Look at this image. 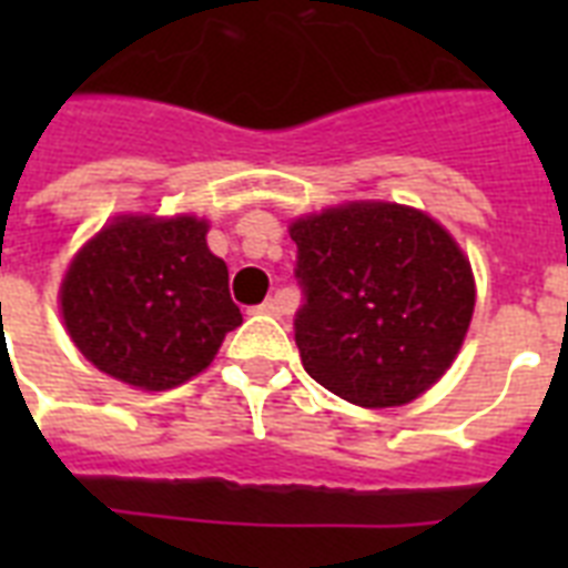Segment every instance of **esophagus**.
I'll return each mask as SVG.
<instances>
[{
  "instance_id": "34e87169",
  "label": "esophagus",
  "mask_w": 568,
  "mask_h": 568,
  "mask_svg": "<svg viewBox=\"0 0 568 568\" xmlns=\"http://www.w3.org/2000/svg\"><path fill=\"white\" fill-rule=\"evenodd\" d=\"M285 310H288V297H285L283 292H276L274 297H267L265 303H258L256 306V312H262V315H276V318H280Z\"/></svg>"
}]
</instances>
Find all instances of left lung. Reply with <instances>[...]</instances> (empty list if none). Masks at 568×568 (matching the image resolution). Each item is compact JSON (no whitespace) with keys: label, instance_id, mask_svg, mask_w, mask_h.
Wrapping results in <instances>:
<instances>
[{"label":"left lung","instance_id":"left-lung-1","mask_svg":"<svg viewBox=\"0 0 568 568\" xmlns=\"http://www.w3.org/2000/svg\"><path fill=\"white\" fill-rule=\"evenodd\" d=\"M303 368L356 406H400L454 363L475 312L471 265L427 214L354 203L292 223Z\"/></svg>","mask_w":568,"mask_h":568}]
</instances>
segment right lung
I'll return each mask as SVG.
<instances>
[{
  "instance_id": "1",
  "label": "right lung",
  "mask_w": 568,
  "mask_h": 568,
  "mask_svg": "<svg viewBox=\"0 0 568 568\" xmlns=\"http://www.w3.org/2000/svg\"><path fill=\"white\" fill-rule=\"evenodd\" d=\"M196 217H118L73 258L61 312L100 372L162 392L212 363L241 324L230 271L205 247Z\"/></svg>"
}]
</instances>
